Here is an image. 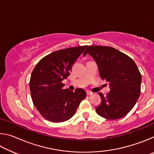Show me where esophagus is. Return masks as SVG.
Returning a JSON list of instances; mask_svg holds the SVG:
<instances>
[{"label": "esophagus", "mask_w": 154, "mask_h": 154, "mask_svg": "<svg viewBox=\"0 0 154 154\" xmlns=\"http://www.w3.org/2000/svg\"><path fill=\"white\" fill-rule=\"evenodd\" d=\"M86 93H87V95H88V96H90V95H92V94H93V93L90 92V91H88V92H87Z\"/></svg>", "instance_id": "obj_1"}]
</instances>
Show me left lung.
I'll return each instance as SVG.
<instances>
[{
    "mask_svg": "<svg viewBox=\"0 0 154 154\" xmlns=\"http://www.w3.org/2000/svg\"><path fill=\"white\" fill-rule=\"evenodd\" d=\"M89 54L98 65L102 79L109 82L110 92L104 96L96 111L107 119L123 118L132 110L140 93L141 75L131 58L111 47L91 45L83 52Z\"/></svg>",
    "mask_w": 154,
    "mask_h": 154,
    "instance_id": "1",
    "label": "left lung"
}]
</instances>
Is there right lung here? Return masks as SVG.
<instances>
[{
	"mask_svg": "<svg viewBox=\"0 0 154 154\" xmlns=\"http://www.w3.org/2000/svg\"><path fill=\"white\" fill-rule=\"evenodd\" d=\"M87 45L56 51L43 58L31 74L30 90L33 104L44 118L59 123L74 116L86 97L82 88L64 90L62 82L70 75L72 64Z\"/></svg>",
	"mask_w": 154,
	"mask_h": 154,
	"instance_id": "right-lung-1",
	"label": "right lung"
}]
</instances>
